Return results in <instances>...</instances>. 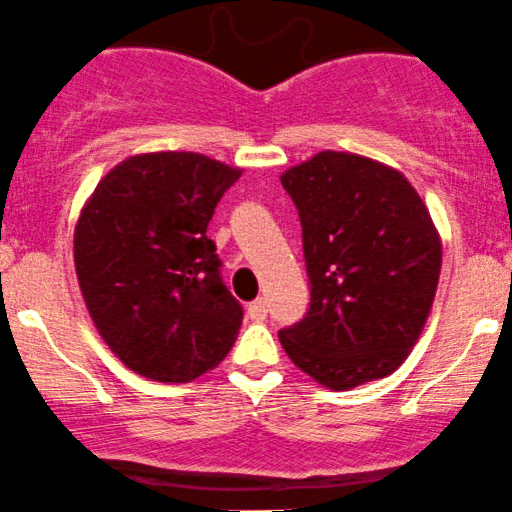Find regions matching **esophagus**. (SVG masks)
I'll use <instances>...</instances> for the list:
<instances>
[{
    "mask_svg": "<svg viewBox=\"0 0 512 512\" xmlns=\"http://www.w3.org/2000/svg\"><path fill=\"white\" fill-rule=\"evenodd\" d=\"M246 312H249V319L263 321L268 317V304H266V300H263V297H258V300L249 304V309H246Z\"/></svg>",
    "mask_w": 512,
    "mask_h": 512,
    "instance_id": "34e87169",
    "label": "esophagus"
}]
</instances>
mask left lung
I'll use <instances>...</instances> for the list:
<instances>
[{"label": "left lung", "instance_id": "8db88e82", "mask_svg": "<svg viewBox=\"0 0 512 512\" xmlns=\"http://www.w3.org/2000/svg\"><path fill=\"white\" fill-rule=\"evenodd\" d=\"M280 183L300 212L312 285L304 319L280 331L285 353L336 392L392 375L438 290L442 244L426 203L401 171L331 149Z\"/></svg>", "mask_w": 512, "mask_h": 512}]
</instances>
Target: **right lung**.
Returning <instances> with one entry per match:
<instances>
[{
  "label": "right lung",
  "instance_id": "obj_1",
  "mask_svg": "<svg viewBox=\"0 0 512 512\" xmlns=\"http://www.w3.org/2000/svg\"><path fill=\"white\" fill-rule=\"evenodd\" d=\"M239 176L205 154H135L82 208L74 268L86 309L120 363L147 380L191 382L237 341L244 309L205 232Z\"/></svg>",
  "mask_w": 512,
  "mask_h": 512
}]
</instances>
